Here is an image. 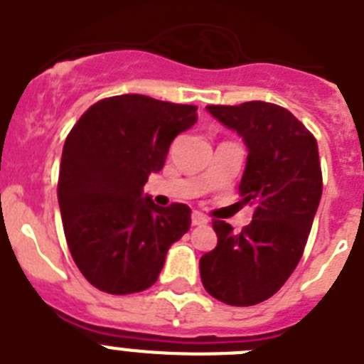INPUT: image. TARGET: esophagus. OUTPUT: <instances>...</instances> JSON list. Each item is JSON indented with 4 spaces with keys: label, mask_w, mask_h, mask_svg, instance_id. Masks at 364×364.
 Instances as JSON below:
<instances>
[{
    "label": "esophagus",
    "mask_w": 364,
    "mask_h": 364,
    "mask_svg": "<svg viewBox=\"0 0 364 364\" xmlns=\"http://www.w3.org/2000/svg\"><path fill=\"white\" fill-rule=\"evenodd\" d=\"M208 217L205 215H202L200 211H193L191 215V224L193 226H204V224H208Z\"/></svg>",
    "instance_id": "34e87169"
}]
</instances>
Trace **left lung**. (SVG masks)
<instances>
[{"label":"left lung","mask_w":364,"mask_h":364,"mask_svg":"<svg viewBox=\"0 0 364 364\" xmlns=\"http://www.w3.org/2000/svg\"><path fill=\"white\" fill-rule=\"evenodd\" d=\"M247 147L240 204L255 208L240 233L215 220V250L202 255L205 291L231 306H253L277 294L301 260L323 193L314 134L288 109L268 102L208 105Z\"/></svg>","instance_id":"1"}]
</instances>
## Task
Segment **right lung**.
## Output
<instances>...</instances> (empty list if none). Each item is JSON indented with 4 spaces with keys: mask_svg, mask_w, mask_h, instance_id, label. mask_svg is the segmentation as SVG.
<instances>
[{
    "mask_svg": "<svg viewBox=\"0 0 364 364\" xmlns=\"http://www.w3.org/2000/svg\"><path fill=\"white\" fill-rule=\"evenodd\" d=\"M195 122V105L122 95L91 105L67 136L58 178L63 231L74 262L98 290H147L191 226L188 205L159 208L144 186Z\"/></svg>",
    "mask_w": 364,
    "mask_h": 364,
    "instance_id": "right-lung-1",
    "label": "right lung"
}]
</instances>
